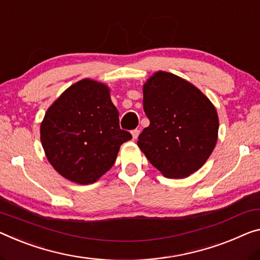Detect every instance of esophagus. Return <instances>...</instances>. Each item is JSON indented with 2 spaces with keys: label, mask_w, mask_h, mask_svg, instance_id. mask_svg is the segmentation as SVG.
<instances>
[{
  "label": "esophagus",
  "mask_w": 260,
  "mask_h": 260,
  "mask_svg": "<svg viewBox=\"0 0 260 260\" xmlns=\"http://www.w3.org/2000/svg\"><path fill=\"white\" fill-rule=\"evenodd\" d=\"M131 135H133V139H134V141H136V139H137L138 136H139V130H138V129L133 130V131H131Z\"/></svg>",
  "instance_id": "obj_1"
}]
</instances>
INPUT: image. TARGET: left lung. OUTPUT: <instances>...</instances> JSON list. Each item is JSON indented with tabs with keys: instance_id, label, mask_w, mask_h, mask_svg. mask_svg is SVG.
Returning a JSON list of instances; mask_svg holds the SVG:
<instances>
[{
	"instance_id": "obj_1",
	"label": "left lung",
	"mask_w": 260,
	"mask_h": 260,
	"mask_svg": "<svg viewBox=\"0 0 260 260\" xmlns=\"http://www.w3.org/2000/svg\"><path fill=\"white\" fill-rule=\"evenodd\" d=\"M150 125L138 146L166 178L190 175L207 161L217 142L218 116L209 99L180 77L159 71L143 86Z\"/></svg>"
}]
</instances>
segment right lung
<instances>
[{
	"mask_svg": "<svg viewBox=\"0 0 260 260\" xmlns=\"http://www.w3.org/2000/svg\"><path fill=\"white\" fill-rule=\"evenodd\" d=\"M131 138L119 127L109 88L90 79L63 91L41 124L47 160L63 178L80 185L98 181L114 165L119 146Z\"/></svg>",
	"mask_w": 260,
	"mask_h": 260,
	"instance_id": "obj_1",
	"label": "right lung"
}]
</instances>
